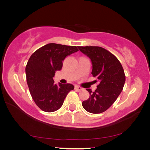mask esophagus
<instances>
[{"label":"esophagus","instance_id":"34e87169","mask_svg":"<svg viewBox=\"0 0 150 150\" xmlns=\"http://www.w3.org/2000/svg\"><path fill=\"white\" fill-rule=\"evenodd\" d=\"M75 90H77V91H81L82 89V87H80V86H75Z\"/></svg>","mask_w":150,"mask_h":150}]
</instances>
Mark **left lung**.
<instances>
[{"label": "left lung", "instance_id": "8db88e82", "mask_svg": "<svg viewBox=\"0 0 150 150\" xmlns=\"http://www.w3.org/2000/svg\"><path fill=\"white\" fill-rule=\"evenodd\" d=\"M92 63V74L99 82L94 92L87 89L89 97L82 101L87 111L92 113L104 112L112 105L122 92L125 82L123 66L114 55L100 46H78Z\"/></svg>", "mask_w": 150, "mask_h": 150}]
</instances>
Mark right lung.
Returning a JSON list of instances; mask_svg holds the SVG:
<instances>
[{
    "instance_id": "obj_1",
    "label": "right lung",
    "mask_w": 150,
    "mask_h": 150,
    "mask_svg": "<svg viewBox=\"0 0 150 150\" xmlns=\"http://www.w3.org/2000/svg\"><path fill=\"white\" fill-rule=\"evenodd\" d=\"M78 51L75 46L51 43L37 49L30 56L25 68L27 82L32 99L45 112H53L61 107L71 84H54L56 71L61 70L67 56Z\"/></svg>"
}]
</instances>
